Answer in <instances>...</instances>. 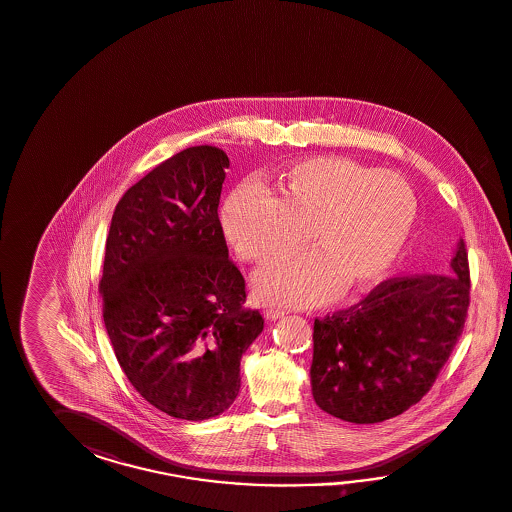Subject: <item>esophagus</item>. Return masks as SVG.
Segmentation results:
<instances>
[{"instance_id":"1","label":"esophagus","mask_w":512,"mask_h":512,"mask_svg":"<svg viewBox=\"0 0 512 512\" xmlns=\"http://www.w3.org/2000/svg\"><path fill=\"white\" fill-rule=\"evenodd\" d=\"M286 315V311L280 308H267L265 309V317L267 319H271V321H276V319H282Z\"/></svg>"}]
</instances>
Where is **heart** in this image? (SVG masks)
<instances>
[{
  "instance_id": "b5f03b06",
  "label": "heart",
  "mask_w": 512,
  "mask_h": 512,
  "mask_svg": "<svg viewBox=\"0 0 512 512\" xmlns=\"http://www.w3.org/2000/svg\"><path fill=\"white\" fill-rule=\"evenodd\" d=\"M418 203L409 182L346 158H311L284 169L276 197L254 184L232 191L221 226L241 260L273 262L304 245L315 250L263 267L254 295L274 306H315L343 289L367 291L400 260Z\"/></svg>"
}]
</instances>
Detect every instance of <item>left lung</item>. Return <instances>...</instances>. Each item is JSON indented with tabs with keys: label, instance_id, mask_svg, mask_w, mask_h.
I'll use <instances>...</instances> for the list:
<instances>
[{
	"label": "left lung",
	"instance_id": "1",
	"mask_svg": "<svg viewBox=\"0 0 512 512\" xmlns=\"http://www.w3.org/2000/svg\"><path fill=\"white\" fill-rule=\"evenodd\" d=\"M450 274H402L313 324L311 391L328 415L376 424L422 400L457 345L470 306L463 239Z\"/></svg>",
	"mask_w": 512,
	"mask_h": 512
}]
</instances>
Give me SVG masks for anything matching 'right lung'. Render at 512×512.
<instances>
[{
	"label": "right lung",
	"instance_id": "add662e5",
	"mask_svg": "<svg viewBox=\"0 0 512 512\" xmlns=\"http://www.w3.org/2000/svg\"><path fill=\"white\" fill-rule=\"evenodd\" d=\"M228 156L184 149L125 191L108 230L103 321L132 387L166 415L206 420L236 400L262 333L217 215Z\"/></svg>",
	"mask_w": 512,
	"mask_h": 512
}]
</instances>
